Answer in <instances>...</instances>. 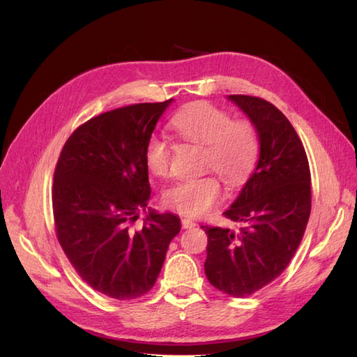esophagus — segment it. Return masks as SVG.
<instances>
[{
    "label": "esophagus",
    "mask_w": 357,
    "mask_h": 357,
    "mask_svg": "<svg viewBox=\"0 0 357 357\" xmlns=\"http://www.w3.org/2000/svg\"><path fill=\"white\" fill-rule=\"evenodd\" d=\"M181 226H183V229H190V228H195L197 223L193 222L192 219L185 218V219H181Z\"/></svg>",
    "instance_id": "esophagus-1"
}]
</instances>
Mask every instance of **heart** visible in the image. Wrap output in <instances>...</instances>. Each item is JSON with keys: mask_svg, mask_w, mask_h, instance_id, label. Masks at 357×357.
<instances>
[{"mask_svg": "<svg viewBox=\"0 0 357 357\" xmlns=\"http://www.w3.org/2000/svg\"><path fill=\"white\" fill-rule=\"evenodd\" d=\"M174 131L185 142L204 147L202 168L214 171L228 186H236L245 178L257 158L259 142L250 121H232L211 104H198L177 113L171 121ZM144 159L149 171L158 177L169 174L171 144L165 137L152 135L146 143ZM223 197L218 176L177 180L164 192L169 208L190 218L211 210Z\"/></svg>", "mask_w": 357, "mask_h": 357, "instance_id": "obj_1", "label": "heart"}]
</instances>
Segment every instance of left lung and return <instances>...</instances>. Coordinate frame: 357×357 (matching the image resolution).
<instances>
[{"instance_id": "left-lung-1", "label": "left lung", "mask_w": 357, "mask_h": 357, "mask_svg": "<svg viewBox=\"0 0 357 357\" xmlns=\"http://www.w3.org/2000/svg\"><path fill=\"white\" fill-rule=\"evenodd\" d=\"M256 128L257 165L223 214L240 229L201 226L208 236L205 275L220 291L250 296L282 274L304 236L311 213V174L295 128L275 105L229 95Z\"/></svg>"}]
</instances>
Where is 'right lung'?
<instances>
[{"instance_id": "add662e5", "label": "right lung", "mask_w": 357, "mask_h": 357, "mask_svg": "<svg viewBox=\"0 0 357 357\" xmlns=\"http://www.w3.org/2000/svg\"><path fill=\"white\" fill-rule=\"evenodd\" d=\"M172 100L142 102L89 119L63 144L53 176L58 241L84 283L129 301L156 283L180 219L150 210L142 229L131 225L150 198L147 139Z\"/></svg>"}]
</instances>
